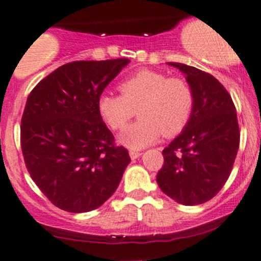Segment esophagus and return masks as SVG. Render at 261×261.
<instances>
[{
	"label": "esophagus",
	"mask_w": 261,
	"mask_h": 261,
	"mask_svg": "<svg viewBox=\"0 0 261 261\" xmlns=\"http://www.w3.org/2000/svg\"><path fill=\"white\" fill-rule=\"evenodd\" d=\"M141 155H142L141 152H136V150H130V152H129V156H130L132 161H134V159L139 158V156H141Z\"/></svg>",
	"instance_id": "34e87169"
}]
</instances>
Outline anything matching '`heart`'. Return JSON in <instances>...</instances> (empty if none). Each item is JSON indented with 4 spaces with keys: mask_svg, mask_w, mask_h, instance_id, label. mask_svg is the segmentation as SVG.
I'll return each mask as SVG.
<instances>
[{
    "mask_svg": "<svg viewBox=\"0 0 261 261\" xmlns=\"http://www.w3.org/2000/svg\"><path fill=\"white\" fill-rule=\"evenodd\" d=\"M120 96L103 94L98 113L114 130L127 125L137 109L138 120L118 137L119 144L138 150L186 128L194 108V93L187 81L168 78L163 72L139 69L119 83Z\"/></svg>",
    "mask_w": 261,
    "mask_h": 261,
    "instance_id": "b5f03b06",
    "label": "heart"
}]
</instances>
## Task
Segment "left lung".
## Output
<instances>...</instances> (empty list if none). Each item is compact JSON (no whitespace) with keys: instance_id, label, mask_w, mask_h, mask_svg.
I'll use <instances>...</instances> for the list:
<instances>
[{"instance_id":"left-lung-1","label":"left lung","mask_w":261,"mask_h":261,"mask_svg":"<svg viewBox=\"0 0 261 261\" xmlns=\"http://www.w3.org/2000/svg\"><path fill=\"white\" fill-rule=\"evenodd\" d=\"M167 64L186 74L194 108L186 128L163 150L156 183L176 203L198 205L214 197L230 175L240 141L237 111L212 74L184 63Z\"/></svg>"}]
</instances>
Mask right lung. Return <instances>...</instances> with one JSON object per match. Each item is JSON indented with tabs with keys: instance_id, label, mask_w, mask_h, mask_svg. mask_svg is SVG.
Instances as JSON below:
<instances>
[{
	"instance_id": "right-lung-1",
	"label": "right lung",
	"mask_w": 261,
	"mask_h": 261,
	"mask_svg": "<svg viewBox=\"0 0 261 261\" xmlns=\"http://www.w3.org/2000/svg\"><path fill=\"white\" fill-rule=\"evenodd\" d=\"M127 58L61 66L27 98L21 120L24 163L37 187L60 209L99 208L118 188L130 158L113 145L98 99Z\"/></svg>"
}]
</instances>
